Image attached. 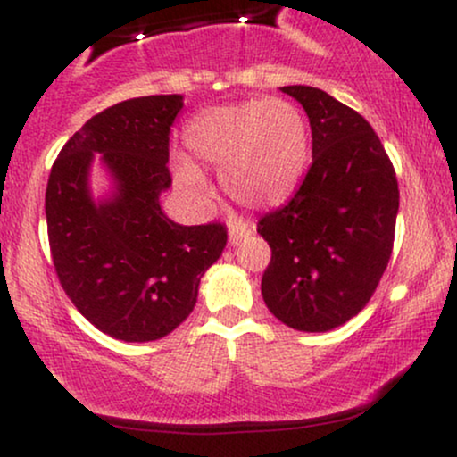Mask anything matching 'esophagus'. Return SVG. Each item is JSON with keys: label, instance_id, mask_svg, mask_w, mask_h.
Instances as JSON below:
<instances>
[{"label": "esophagus", "instance_id": "1", "mask_svg": "<svg viewBox=\"0 0 457 457\" xmlns=\"http://www.w3.org/2000/svg\"><path fill=\"white\" fill-rule=\"evenodd\" d=\"M253 229H251V223L243 221V219H234V221H229L228 225V234H229V243L232 245H238L240 240L245 238V236H249Z\"/></svg>", "mask_w": 457, "mask_h": 457}]
</instances>
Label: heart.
Returning <instances> with one entry per match:
<instances>
[{
	"mask_svg": "<svg viewBox=\"0 0 457 457\" xmlns=\"http://www.w3.org/2000/svg\"><path fill=\"white\" fill-rule=\"evenodd\" d=\"M187 145L199 161L221 170L229 197L251 208L286 202L307 170L312 135L295 103L281 98L219 104L187 127ZM176 182L195 197L206 195L202 171L176 162Z\"/></svg>",
	"mask_w": 457,
	"mask_h": 457,
	"instance_id": "obj_1",
	"label": "heart"
}]
</instances>
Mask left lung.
Here are the masks:
<instances>
[{
    "mask_svg": "<svg viewBox=\"0 0 457 457\" xmlns=\"http://www.w3.org/2000/svg\"><path fill=\"white\" fill-rule=\"evenodd\" d=\"M312 124V167L295 197L258 221L270 245L266 307L283 324L324 333L363 309L389 264L400 188L378 135L354 109L286 86Z\"/></svg>",
    "mask_w": 457,
    "mask_h": 457,
    "instance_id": "obj_1",
    "label": "left lung"
}]
</instances>
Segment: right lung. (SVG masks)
I'll return each instance as SVG.
<instances>
[{"label":"right lung","instance_id":"1","mask_svg":"<svg viewBox=\"0 0 457 457\" xmlns=\"http://www.w3.org/2000/svg\"><path fill=\"white\" fill-rule=\"evenodd\" d=\"M180 94L122 101L87 120L51 167L45 212L51 258L83 318L124 342H154L185 322L199 279L228 243L223 223L178 225L161 211L171 185L170 133ZM116 180L107 203L87 188L93 152Z\"/></svg>","mask_w":457,"mask_h":457}]
</instances>
